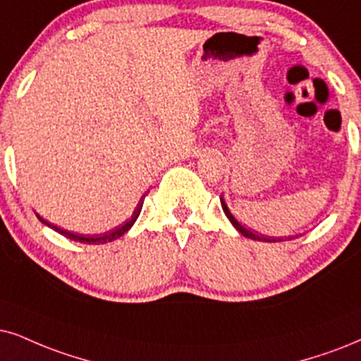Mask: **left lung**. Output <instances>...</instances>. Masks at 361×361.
Segmentation results:
<instances>
[{"label": "left lung", "instance_id": "1", "mask_svg": "<svg viewBox=\"0 0 361 361\" xmlns=\"http://www.w3.org/2000/svg\"><path fill=\"white\" fill-rule=\"evenodd\" d=\"M220 202H221V208H223V212H225V214H226V218L228 220L231 221V225H233L236 230H238V233H241L245 236V238H250V240H258V241H267V243H276V241H285V240H291L293 238V236H285V238H283V236H280V238H275V236H264V235H258V231L257 233H255V231H252V230H248V228H245L243 225H241V223L236 220V218L233 216V213L230 212V208H228V204H226V202L225 200H223V196H220Z\"/></svg>", "mask_w": 361, "mask_h": 361}]
</instances>
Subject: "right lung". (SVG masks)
Listing matches in <instances>:
<instances>
[{"label":"right lung","instance_id":"1","mask_svg":"<svg viewBox=\"0 0 361 361\" xmlns=\"http://www.w3.org/2000/svg\"><path fill=\"white\" fill-rule=\"evenodd\" d=\"M145 196H147V193H145L143 196H141V200L138 202V204H136L135 212L133 214H131L130 218H128L126 221H123L121 225H118L115 228H111V230L104 231V233H97V235H81V233H73V231H68V230H63V228H59L56 225H53V223H49L48 220H44L43 216H39L38 213H36V216H38V220L41 223H44V225L53 228L54 231H58L59 235L66 236V238H70L73 241H80V243H88V245H103V243H109V241H115L118 238H121L123 235L126 233L128 230H130L131 226L135 225V221L138 220L140 213H141V208H143V202H145Z\"/></svg>","mask_w":361,"mask_h":361}]
</instances>
